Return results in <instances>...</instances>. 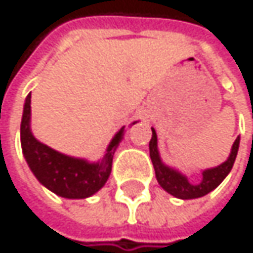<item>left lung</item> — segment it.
Listing matches in <instances>:
<instances>
[{
  "instance_id": "8db88e82",
  "label": "left lung",
  "mask_w": 253,
  "mask_h": 253,
  "mask_svg": "<svg viewBox=\"0 0 253 253\" xmlns=\"http://www.w3.org/2000/svg\"><path fill=\"white\" fill-rule=\"evenodd\" d=\"M151 132H153V135L150 139V157H151L153 167L156 171V178H157L159 184L168 193H171L175 198H180V200H195V198H201V196L210 193L211 190H214L232 169V165L237 157L239 144H240V138H237L232 144L229 157L223 162V164L203 171L201 183L192 184V183H189L186 175H183L181 172H178L174 168H169L168 165H165L164 162H162V159L159 156V150H157V135L153 127H151Z\"/></svg>"
}]
</instances>
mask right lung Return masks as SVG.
<instances>
[{"label":"right lung","mask_w":253,"mask_h":253,"mask_svg":"<svg viewBox=\"0 0 253 253\" xmlns=\"http://www.w3.org/2000/svg\"><path fill=\"white\" fill-rule=\"evenodd\" d=\"M31 123V93L25 99L21 121V145L25 160L36 178L50 192L69 200H82L100 190L109 178L114 153L123 139L124 127L112 138L100 162L89 164L85 159H78L58 153L37 141L30 127ZM135 124V123H133Z\"/></svg>","instance_id":"obj_1"}]
</instances>
